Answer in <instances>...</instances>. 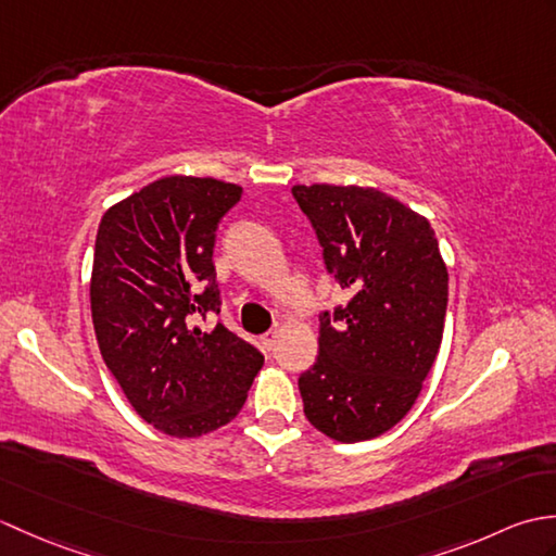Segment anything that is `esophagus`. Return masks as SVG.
<instances>
[{"label":"esophagus","mask_w":556,"mask_h":556,"mask_svg":"<svg viewBox=\"0 0 556 556\" xmlns=\"http://www.w3.org/2000/svg\"><path fill=\"white\" fill-rule=\"evenodd\" d=\"M277 339H279V332H277V329H271V332L263 334V339H260V341H263V346L267 351H271V349H275V344H277Z\"/></svg>","instance_id":"34e87169"}]
</instances>
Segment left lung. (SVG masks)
Masks as SVG:
<instances>
[{"label": "left lung", "instance_id": "1", "mask_svg": "<svg viewBox=\"0 0 556 556\" xmlns=\"http://www.w3.org/2000/svg\"><path fill=\"white\" fill-rule=\"evenodd\" d=\"M325 265L351 293L320 317L303 413L337 442L375 440L416 404L442 344L448 275L430 222L370 186L299 184Z\"/></svg>", "mask_w": 556, "mask_h": 556}]
</instances>
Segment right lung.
Listing matches in <instances>:
<instances>
[{
    "instance_id": "add662e5",
    "label": "right lung",
    "mask_w": 556,
    "mask_h": 556,
    "mask_svg": "<svg viewBox=\"0 0 556 556\" xmlns=\"http://www.w3.org/2000/svg\"><path fill=\"white\" fill-rule=\"evenodd\" d=\"M243 188L212 176H162L100 222L90 277L98 346L128 404L169 437L193 440L243 408L263 353L217 323L212 248Z\"/></svg>"
}]
</instances>
